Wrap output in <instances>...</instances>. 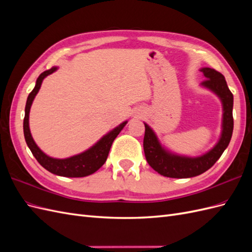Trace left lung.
I'll list each match as a JSON object with an SVG mask.
<instances>
[{
	"mask_svg": "<svg viewBox=\"0 0 252 252\" xmlns=\"http://www.w3.org/2000/svg\"><path fill=\"white\" fill-rule=\"evenodd\" d=\"M201 71L204 73L206 80L201 85L213 91L222 101L223 104V124L222 134L217 145L207 154L196 158L178 156L166 150L158 142L154 130L145 124L144 135V152L148 164L158 173L167 178L186 179L192 178L207 171L222 156L227 148L232 136L233 131V94L227 86L226 80L222 73L205 67Z\"/></svg>",
	"mask_w": 252,
	"mask_h": 252,
	"instance_id": "1",
	"label": "left lung"
}]
</instances>
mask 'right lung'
<instances>
[{"mask_svg": "<svg viewBox=\"0 0 252 252\" xmlns=\"http://www.w3.org/2000/svg\"><path fill=\"white\" fill-rule=\"evenodd\" d=\"M57 69L58 67H52L49 70L42 72L36 80L33 90L29 94L27 97L26 107H25V118H24V123H23L25 141L27 143V146L29 147L30 151L32 152L33 157L36 158V161L49 172L57 175H61V177H66V178L87 177V175L93 174L97 169H100L104 165L106 159H107L109 150L114 139L117 138L122 129H123L124 126L127 124V121L120 124L118 127L114 128L113 130L104 135L103 138L96 144H94L93 147H90L88 150L82 152L80 155L73 156L67 158H53L48 157L47 155H45L44 152L37 147V145L32 139V133H30L29 111L36 94L39 93V90L41 88L43 80L46 78L47 75L55 72Z\"/></svg>", "mask_w": 252, "mask_h": 252, "instance_id": "add662e5", "label": "right lung"}]
</instances>
